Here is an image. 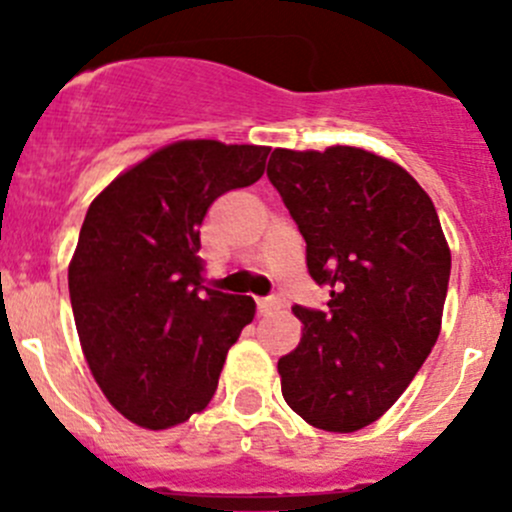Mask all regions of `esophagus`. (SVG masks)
<instances>
[{
  "instance_id": "1",
  "label": "esophagus",
  "mask_w": 512,
  "mask_h": 512,
  "mask_svg": "<svg viewBox=\"0 0 512 512\" xmlns=\"http://www.w3.org/2000/svg\"><path fill=\"white\" fill-rule=\"evenodd\" d=\"M275 309H280V302H277L275 297L270 299H257V312L262 314V317H267V314H272Z\"/></svg>"
}]
</instances>
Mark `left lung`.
Returning a JSON list of instances; mask_svg holds the SVG:
<instances>
[{"label": "left lung", "instance_id": "obj_1", "mask_svg": "<svg viewBox=\"0 0 512 512\" xmlns=\"http://www.w3.org/2000/svg\"><path fill=\"white\" fill-rule=\"evenodd\" d=\"M329 285L327 312L294 307L282 396L309 426L352 433L399 401L441 334L451 250L433 200L394 160L356 146L275 148L267 165Z\"/></svg>", "mask_w": 512, "mask_h": 512}]
</instances>
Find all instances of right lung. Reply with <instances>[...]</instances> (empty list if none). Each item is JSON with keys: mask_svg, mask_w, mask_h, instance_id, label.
Segmentation results:
<instances>
[{"mask_svg": "<svg viewBox=\"0 0 512 512\" xmlns=\"http://www.w3.org/2000/svg\"><path fill=\"white\" fill-rule=\"evenodd\" d=\"M267 146L195 138L158 148L89 205L69 262L76 332L108 404L151 431L200 414L252 297L203 287L200 225L265 173Z\"/></svg>", "mask_w": 512, "mask_h": 512, "instance_id": "right-lung-1", "label": "right lung"}]
</instances>
